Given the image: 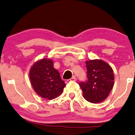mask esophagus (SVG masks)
<instances>
[{"label": "esophagus", "instance_id": "esophagus-1", "mask_svg": "<svg viewBox=\"0 0 135 135\" xmlns=\"http://www.w3.org/2000/svg\"><path fill=\"white\" fill-rule=\"evenodd\" d=\"M76 80H77L76 78L75 77V76H73V77H72V78L68 79V81H76Z\"/></svg>", "mask_w": 135, "mask_h": 135}]
</instances>
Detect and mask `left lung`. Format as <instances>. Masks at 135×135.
Masks as SVG:
<instances>
[{
    "mask_svg": "<svg viewBox=\"0 0 135 135\" xmlns=\"http://www.w3.org/2000/svg\"><path fill=\"white\" fill-rule=\"evenodd\" d=\"M85 63L88 81L79 83L83 96L90 103H100L108 97L114 86L113 70L101 59L89 60Z\"/></svg>",
    "mask_w": 135,
    "mask_h": 135,
    "instance_id": "obj_1",
    "label": "left lung"
}]
</instances>
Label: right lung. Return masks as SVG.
Here are the masks:
<instances>
[{
    "mask_svg": "<svg viewBox=\"0 0 135 135\" xmlns=\"http://www.w3.org/2000/svg\"><path fill=\"white\" fill-rule=\"evenodd\" d=\"M29 77L35 93L46 100L58 97L65 86L59 72L54 68L53 61L47 58L38 60L32 65Z\"/></svg>",
    "mask_w": 135,
    "mask_h": 135,
    "instance_id": "1",
    "label": "right lung"
}]
</instances>
